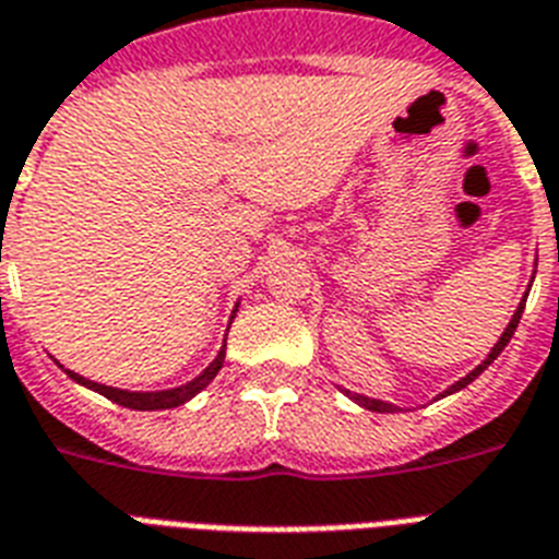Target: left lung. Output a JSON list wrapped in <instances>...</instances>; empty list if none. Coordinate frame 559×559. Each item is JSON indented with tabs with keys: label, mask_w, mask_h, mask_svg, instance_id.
<instances>
[{
	"label": "left lung",
	"mask_w": 559,
	"mask_h": 559,
	"mask_svg": "<svg viewBox=\"0 0 559 559\" xmlns=\"http://www.w3.org/2000/svg\"><path fill=\"white\" fill-rule=\"evenodd\" d=\"M520 316H522V305L516 307V313H513L511 324H508V328H504V333H502V336H499V342H496V348L490 350V354H487V359H485V362H481V366H478L476 371H469L467 377H464V380H459V382H455V385H452V389H447V391H443V394H452V391H459V389H464V385H469V382L476 380L478 373L485 371V368L490 366V362H493V359L499 357V354H502V350H504V345H508V342H511L513 331H516V324H520ZM348 394H350V391H348ZM443 394H441V397H443ZM350 400H357L359 406L371 408V412H394V406H389V403H382V400L362 397V394H350Z\"/></svg>",
	"instance_id": "obj_1"
}]
</instances>
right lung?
<instances>
[{"label":"right lung","instance_id":"right-lung-1","mask_svg":"<svg viewBox=\"0 0 559 559\" xmlns=\"http://www.w3.org/2000/svg\"><path fill=\"white\" fill-rule=\"evenodd\" d=\"M223 359H226V345H223V350L217 354V359L211 362L205 371L197 377V380H191L188 385H182V389H170V391H121V389H112V385H98V382L92 380H83L81 373L69 371V377H72L74 382H81V385H86V389L98 391V394H104L107 400H112V403H118V406L124 408H139V412H156V408H174V406H182L186 400H191L197 391H202L205 385H209L214 377H217V371L223 368Z\"/></svg>","mask_w":559,"mask_h":559}]
</instances>
